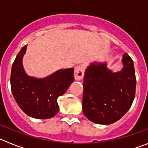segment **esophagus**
Returning <instances> with one entry per match:
<instances>
[{"label":"esophagus","instance_id":"obj_1","mask_svg":"<svg viewBox=\"0 0 148 148\" xmlns=\"http://www.w3.org/2000/svg\"><path fill=\"white\" fill-rule=\"evenodd\" d=\"M84 75V66L81 64L75 67V72H74V76L75 80H82Z\"/></svg>","mask_w":148,"mask_h":148}]
</instances>
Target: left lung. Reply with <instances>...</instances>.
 <instances>
[{
    "mask_svg": "<svg viewBox=\"0 0 148 148\" xmlns=\"http://www.w3.org/2000/svg\"><path fill=\"white\" fill-rule=\"evenodd\" d=\"M123 67L113 72L107 62L90 63L84 78L82 106L84 116L99 125H110L131 107L136 93L135 70L127 53L122 56Z\"/></svg>",
    "mask_w": 148,
    "mask_h": 148,
    "instance_id": "left-lung-1",
    "label": "left lung"
}]
</instances>
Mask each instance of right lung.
<instances>
[{
    "label": "right lung",
    "mask_w": 148,
    "mask_h": 148,
    "mask_svg": "<svg viewBox=\"0 0 148 148\" xmlns=\"http://www.w3.org/2000/svg\"><path fill=\"white\" fill-rule=\"evenodd\" d=\"M27 47V45L22 47L12 66V92L27 116L39 119H50L59 110L58 98L74 82V69H60L44 78L29 76L23 66Z\"/></svg>",
    "instance_id": "right-lung-1"
}]
</instances>
